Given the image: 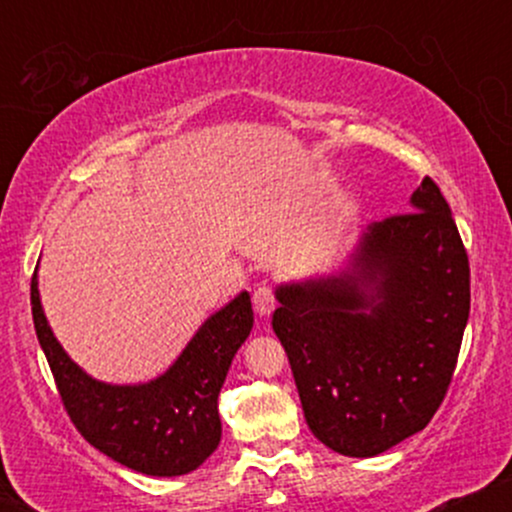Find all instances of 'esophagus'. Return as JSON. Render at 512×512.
I'll return each mask as SVG.
<instances>
[{"instance_id": "34e87169", "label": "esophagus", "mask_w": 512, "mask_h": 512, "mask_svg": "<svg viewBox=\"0 0 512 512\" xmlns=\"http://www.w3.org/2000/svg\"><path fill=\"white\" fill-rule=\"evenodd\" d=\"M252 305H255L257 315H269L276 305L274 291L269 286H257V291L252 293Z\"/></svg>"}]
</instances>
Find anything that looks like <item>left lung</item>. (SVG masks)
I'll use <instances>...</instances> for the list:
<instances>
[{"mask_svg": "<svg viewBox=\"0 0 512 512\" xmlns=\"http://www.w3.org/2000/svg\"><path fill=\"white\" fill-rule=\"evenodd\" d=\"M272 327L310 431L375 457L424 431L452 380L469 317V260L438 185L370 223L339 274L276 289Z\"/></svg>", "mask_w": 512, "mask_h": 512, "instance_id": "8db88e82", "label": "left lung"}]
</instances>
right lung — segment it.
<instances>
[{"instance_id":"obj_1","label":"right lung","mask_w":512,"mask_h":512,"mask_svg":"<svg viewBox=\"0 0 512 512\" xmlns=\"http://www.w3.org/2000/svg\"><path fill=\"white\" fill-rule=\"evenodd\" d=\"M31 308L64 409L93 448L151 477L192 472L219 448V392L252 330L248 291L211 315L166 373L139 385L101 383L67 356L40 305L38 272L31 279Z\"/></svg>"}]
</instances>
